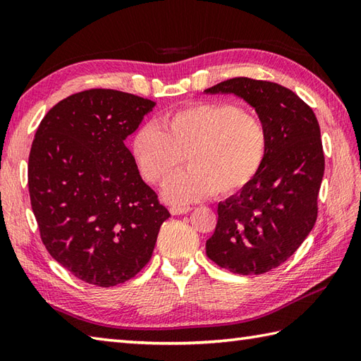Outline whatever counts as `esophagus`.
I'll return each mask as SVG.
<instances>
[{
	"label": "esophagus",
	"instance_id": "1",
	"mask_svg": "<svg viewBox=\"0 0 361 361\" xmlns=\"http://www.w3.org/2000/svg\"><path fill=\"white\" fill-rule=\"evenodd\" d=\"M190 209H192L190 207H172L171 208V214L172 216H181V214L189 213Z\"/></svg>",
	"mask_w": 361,
	"mask_h": 361
}]
</instances>
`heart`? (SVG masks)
Returning a JSON list of instances; mask_svg holds the SVG:
<instances>
[{"instance_id": "obj_1", "label": "heart", "mask_w": 361, "mask_h": 361, "mask_svg": "<svg viewBox=\"0 0 361 361\" xmlns=\"http://www.w3.org/2000/svg\"><path fill=\"white\" fill-rule=\"evenodd\" d=\"M161 126H140L133 136L131 153L140 175L152 185H161L186 157L189 167L162 188L169 203L239 192L258 175L266 158L263 122L238 104L195 103L167 114Z\"/></svg>"}]
</instances>
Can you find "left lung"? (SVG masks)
<instances>
[{
    "label": "left lung",
    "instance_id": "8db88e82",
    "mask_svg": "<svg viewBox=\"0 0 361 361\" xmlns=\"http://www.w3.org/2000/svg\"><path fill=\"white\" fill-rule=\"evenodd\" d=\"M204 94L243 98L267 133L258 175L217 204L207 255L233 274L269 272L285 263L314 227L324 176L319 123L305 102L277 82L231 78Z\"/></svg>",
    "mask_w": 361,
    "mask_h": 361
}]
</instances>
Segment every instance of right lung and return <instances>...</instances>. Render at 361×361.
I'll return each mask as SVG.
<instances>
[{
  "instance_id": "obj_1",
  "label": "right lung",
  "mask_w": 361,
  "mask_h": 361,
  "mask_svg": "<svg viewBox=\"0 0 361 361\" xmlns=\"http://www.w3.org/2000/svg\"><path fill=\"white\" fill-rule=\"evenodd\" d=\"M154 106L120 90H84L53 106L35 131L27 186L42 241L86 283L133 279L171 217L125 145Z\"/></svg>"
}]
</instances>
